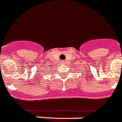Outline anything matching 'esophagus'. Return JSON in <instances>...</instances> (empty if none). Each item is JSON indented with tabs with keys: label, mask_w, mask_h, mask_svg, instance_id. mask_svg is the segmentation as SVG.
<instances>
[{
	"label": "esophagus",
	"mask_w": 122,
	"mask_h": 122,
	"mask_svg": "<svg viewBox=\"0 0 122 122\" xmlns=\"http://www.w3.org/2000/svg\"><path fill=\"white\" fill-rule=\"evenodd\" d=\"M65 63V62H63V61H62V64H63V63Z\"/></svg>",
	"instance_id": "obj_1"
}]
</instances>
